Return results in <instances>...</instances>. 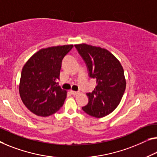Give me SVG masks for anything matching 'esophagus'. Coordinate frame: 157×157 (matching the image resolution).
I'll return each mask as SVG.
<instances>
[{"label": "esophagus", "instance_id": "34e87169", "mask_svg": "<svg viewBox=\"0 0 157 157\" xmlns=\"http://www.w3.org/2000/svg\"><path fill=\"white\" fill-rule=\"evenodd\" d=\"M70 92H71V93L72 94V95H74V96L78 95V94H79V92H76V91H74V90H71Z\"/></svg>", "mask_w": 157, "mask_h": 157}]
</instances>
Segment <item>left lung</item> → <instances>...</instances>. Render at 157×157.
<instances>
[{"label":"left lung","mask_w":157,"mask_h":157,"mask_svg":"<svg viewBox=\"0 0 157 157\" xmlns=\"http://www.w3.org/2000/svg\"><path fill=\"white\" fill-rule=\"evenodd\" d=\"M88 66L89 76L96 79L97 86L82 109L91 117L101 118L118 107L126 90L124 71L117 57L105 48L86 43L75 45Z\"/></svg>","instance_id":"left-lung-1"}]
</instances>
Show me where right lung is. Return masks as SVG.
<instances>
[{"instance_id":"obj_1","label":"right lung","mask_w":157,"mask_h":157,"mask_svg":"<svg viewBox=\"0 0 157 157\" xmlns=\"http://www.w3.org/2000/svg\"><path fill=\"white\" fill-rule=\"evenodd\" d=\"M73 45L42 48L24 65L19 92L24 105L33 114L48 117L63 105L67 90L58 86L62 61Z\"/></svg>"}]
</instances>
